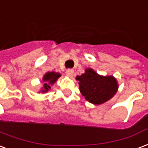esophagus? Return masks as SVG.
<instances>
[{
  "mask_svg": "<svg viewBox=\"0 0 148 148\" xmlns=\"http://www.w3.org/2000/svg\"><path fill=\"white\" fill-rule=\"evenodd\" d=\"M66 74L67 76L69 77H71L73 74H74V70H72V69H67L66 71Z\"/></svg>",
  "mask_w": 148,
  "mask_h": 148,
  "instance_id": "obj_1",
  "label": "esophagus"
}]
</instances>
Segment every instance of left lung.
I'll return each instance as SVG.
<instances>
[{"instance_id":"left-lung-1","label":"left lung","mask_w":148,"mask_h":148,"mask_svg":"<svg viewBox=\"0 0 148 148\" xmlns=\"http://www.w3.org/2000/svg\"><path fill=\"white\" fill-rule=\"evenodd\" d=\"M81 93L86 100L99 105L110 99L118 91V82L113 76H102L92 69L87 68L85 73L77 76Z\"/></svg>"}]
</instances>
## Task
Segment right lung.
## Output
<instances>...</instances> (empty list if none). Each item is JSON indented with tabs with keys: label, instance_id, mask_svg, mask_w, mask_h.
Returning a JSON list of instances; mask_svg holds the SVG:
<instances>
[{
	"label": "right lung",
	"instance_id": "right-lung-1",
	"mask_svg": "<svg viewBox=\"0 0 148 148\" xmlns=\"http://www.w3.org/2000/svg\"><path fill=\"white\" fill-rule=\"evenodd\" d=\"M61 76V74L56 72H48L44 75L43 77V88L41 89L40 92H47L51 88V85L55 84V82L57 81V79Z\"/></svg>",
	"mask_w": 148,
	"mask_h": 148
}]
</instances>
